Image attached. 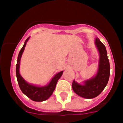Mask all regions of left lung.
Returning <instances> with one entry per match:
<instances>
[{
  "label": "left lung",
  "instance_id": "1",
  "mask_svg": "<svg viewBox=\"0 0 123 123\" xmlns=\"http://www.w3.org/2000/svg\"><path fill=\"white\" fill-rule=\"evenodd\" d=\"M95 43L100 54L97 74L94 77L85 80L84 85L79 84L74 80L72 82V89L74 92L80 97L87 99L93 98L101 93L107 85L110 74L106 48L98 38H96Z\"/></svg>",
  "mask_w": 123,
  "mask_h": 123
}]
</instances>
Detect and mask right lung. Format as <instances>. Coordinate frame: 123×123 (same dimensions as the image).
Segmentation results:
<instances>
[{"instance_id": "right-lung-1", "label": "right lung", "mask_w": 123, "mask_h": 123, "mask_svg": "<svg viewBox=\"0 0 123 123\" xmlns=\"http://www.w3.org/2000/svg\"><path fill=\"white\" fill-rule=\"evenodd\" d=\"M29 38H28L26 39L24 45L20 51V53L18 55V60H17V66H16V75H17V81L18 83L20 90H22V92L28 98H30L31 100L35 101H45L47 99H48L53 94V92L55 90V85L57 84V81L62 75L63 71L56 74L54 77L52 79L49 84L44 87H37L35 85L28 84V82L25 80L20 74L19 69H20L21 57L25 49V47L26 46V43L28 41Z\"/></svg>"}]
</instances>
